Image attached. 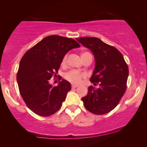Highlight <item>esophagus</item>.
I'll list each match as a JSON object with an SVG mask.
<instances>
[{"label": "esophagus", "instance_id": "obj_1", "mask_svg": "<svg viewBox=\"0 0 147 147\" xmlns=\"http://www.w3.org/2000/svg\"><path fill=\"white\" fill-rule=\"evenodd\" d=\"M72 88H76V87H78V84H72Z\"/></svg>", "mask_w": 147, "mask_h": 147}]
</instances>
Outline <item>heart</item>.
<instances>
[{"instance_id": "heart-1", "label": "heart", "mask_w": 147, "mask_h": 147, "mask_svg": "<svg viewBox=\"0 0 147 147\" xmlns=\"http://www.w3.org/2000/svg\"><path fill=\"white\" fill-rule=\"evenodd\" d=\"M89 55H91V54H90V53H88V52H84V53H82V60ZM66 61H67V55H65L64 57H63V60H62V65H64L65 63H66ZM85 76L86 75L84 72H80V71L75 70V69H72V70H69L68 71V72H65L64 75V78L67 81L72 83V84H78L81 82L83 78H85Z\"/></svg>"}]
</instances>
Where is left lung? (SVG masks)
Masks as SVG:
<instances>
[{"instance_id": "left-lung-1", "label": "left lung", "mask_w": 147, "mask_h": 147, "mask_svg": "<svg viewBox=\"0 0 147 147\" xmlns=\"http://www.w3.org/2000/svg\"><path fill=\"white\" fill-rule=\"evenodd\" d=\"M77 40L90 49L95 59V68L90 78L88 94L82 97L84 106L94 115H104L115 109L127 90L129 69L122 54L114 46L97 38H78Z\"/></svg>"}]
</instances>
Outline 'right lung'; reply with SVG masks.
Here are the masks:
<instances>
[{"label": "right lung", "instance_id": "1", "mask_svg": "<svg viewBox=\"0 0 147 147\" xmlns=\"http://www.w3.org/2000/svg\"><path fill=\"white\" fill-rule=\"evenodd\" d=\"M79 47L80 45L72 38L50 35L23 56L17 82L22 98L34 113L49 117L60 109L67 93L71 90L70 83L62 80L58 85L53 87L49 80L56 76L65 54Z\"/></svg>", "mask_w": 147, "mask_h": 147}]
</instances>
